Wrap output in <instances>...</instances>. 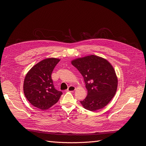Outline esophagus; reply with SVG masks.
Wrapping results in <instances>:
<instances>
[{
	"label": "esophagus",
	"mask_w": 146,
	"mask_h": 146,
	"mask_svg": "<svg viewBox=\"0 0 146 146\" xmlns=\"http://www.w3.org/2000/svg\"><path fill=\"white\" fill-rule=\"evenodd\" d=\"M76 87H75L74 86H69L68 89L67 90V91H69V92H72V91H74L75 90H76Z\"/></svg>",
	"instance_id": "obj_1"
}]
</instances>
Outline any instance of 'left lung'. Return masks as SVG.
Listing matches in <instances>:
<instances>
[{
  "instance_id": "1",
  "label": "left lung",
  "mask_w": 146,
  "mask_h": 146,
  "mask_svg": "<svg viewBox=\"0 0 146 146\" xmlns=\"http://www.w3.org/2000/svg\"><path fill=\"white\" fill-rule=\"evenodd\" d=\"M71 63L82 75L88 91L86 98L80 101L83 107L91 111L105 107L117 88V77L113 66L94 55L73 60Z\"/></svg>"
}]
</instances>
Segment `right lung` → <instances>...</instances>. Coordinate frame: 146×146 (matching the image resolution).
Here are the masks:
<instances>
[{"mask_svg": "<svg viewBox=\"0 0 146 146\" xmlns=\"http://www.w3.org/2000/svg\"><path fill=\"white\" fill-rule=\"evenodd\" d=\"M60 59L49 58L33 66L27 73L23 90L25 98L34 107L46 110L55 105L62 92L55 89L51 75Z\"/></svg>", "mask_w": 146, "mask_h": 146, "instance_id": "1", "label": "right lung"}]
</instances>
